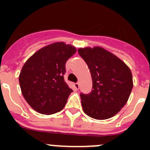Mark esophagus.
Wrapping results in <instances>:
<instances>
[{
	"label": "esophagus",
	"mask_w": 150,
	"mask_h": 150,
	"mask_svg": "<svg viewBox=\"0 0 150 150\" xmlns=\"http://www.w3.org/2000/svg\"><path fill=\"white\" fill-rule=\"evenodd\" d=\"M74 87H75V88H76V90H78L79 88V84L78 83H74Z\"/></svg>",
	"instance_id": "34e87169"
}]
</instances>
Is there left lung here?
I'll return each mask as SVG.
<instances>
[{
  "mask_svg": "<svg viewBox=\"0 0 150 150\" xmlns=\"http://www.w3.org/2000/svg\"><path fill=\"white\" fill-rule=\"evenodd\" d=\"M78 52L87 64L92 79L91 92L80 94L83 111L95 120L112 117L125 105L132 92L131 70L101 47L80 48Z\"/></svg>",
  "mask_w": 150,
  "mask_h": 150,
  "instance_id": "left-lung-1",
  "label": "left lung"
}]
</instances>
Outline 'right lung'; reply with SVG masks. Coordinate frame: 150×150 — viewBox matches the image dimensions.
Here are the masks:
<instances>
[{"label": "right lung", "instance_id": "obj_1", "mask_svg": "<svg viewBox=\"0 0 150 150\" xmlns=\"http://www.w3.org/2000/svg\"><path fill=\"white\" fill-rule=\"evenodd\" d=\"M76 52L74 46L57 42L36 52L25 63L18 80L24 98L34 110L50 115L64 107L73 91L64 79L65 64Z\"/></svg>", "mask_w": 150, "mask_h": 150}]
</instances>
